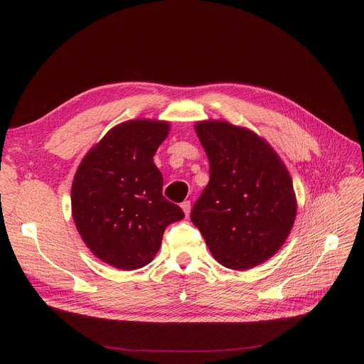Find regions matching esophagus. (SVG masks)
<instances>
[{"mask_svg":"<svg viewBox=\"0 0 364 364\" xmlns=\"http://www.w3.org/2000/svg\"><path fill=\"white\" fill-rule=\"evenodd\" d=\"M181 208H183V211H184L186 217H188V214H190V208H192V205H190V200H184V202L181 203Z\"/></svg>","mask_w":364,"mask_h":364,"instance_id":"1","label":"esophagus"}]
</instances>
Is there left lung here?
<instances>
[{
	"label": "left lung",
	"instance_id": "1",
	"mask_svg": "<svg viewBox=\"0 0 364 364\" xmlns=\"http://www.w3.org/2000/svg\"><path fill=\"white\" fill-rule=\"evenodd\" d=\"M195 131L209 159V183L190 218L221 265L252 269L270 259L291 233L296 217L292 178L273 147L251 129L202 121Z\"/></svg>",
	"mask_w": 364,
	"mask_h": 364
}]
</instances>
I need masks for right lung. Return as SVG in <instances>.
I'll return each mask as SVG.
<instances>
[{
  "instance_id": "add662e5",
  "label": "right lung",
  "mask_w": 364,
  "mask_h": 364,
  "mask_svg": "<svg viewBox=\"0 0 364 364\" xmlns=\"http://www.w3.org/2000/svg\"><path fill=\"white\" fill-rule=\"evenodd\" d=\"M165 121L132 119L113 127L82 159L72 183V217L90 251L119 270L147 265L168 224L183 209L162 196L153 156L166 139Z\"/></svg>"
}]
</instances>
